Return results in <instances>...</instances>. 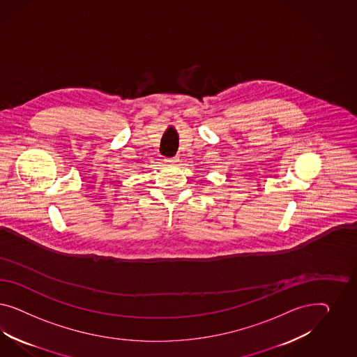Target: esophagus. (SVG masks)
Instances as JSON below:
<instances>
[{
	"instance_id": "esophagus-1",
	"label": "esophagus",
	"mask_w": 357,
	"mask_h": 357,
	"mask_svg": "<svg viewBox=\"0 0 357 357\" xmlns=\"http://www.w3.org/2000/svg\"><path fill=\"white\" fill-rule=\"evenodd\" d=\"M165 161L174 165V163L179 162V158H178V157H170V158H165Z\"/></svg>"
}]
</instances>
